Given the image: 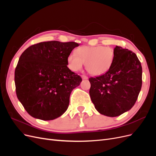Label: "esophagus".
Returning <instances> with one entry per match:
<instances>
[{
  "instance_id": "esophagus-1",
  "label": "esophagus",
  "mask_w": 156,
  "mask_h": 156,
  "mask_svg": "<svg viewBox=\"0 0 156 156\" xmlns=\"http://www.w3.org/2000/svg\"><path fill=\"white\" fill-rule=\"evenodd\" d=\"M81 77H82L83 79H88V77L86 76V75H82Z\"/></svg>"
}]
</instances>
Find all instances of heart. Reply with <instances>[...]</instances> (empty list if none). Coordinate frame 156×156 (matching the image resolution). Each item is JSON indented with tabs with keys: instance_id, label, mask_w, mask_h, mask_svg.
Masks as SVG:
<instances>
[{
	"instance_id": "heart-1",
	"label": "heart",
	"mask_w": 156,
	"mask_h": 156,
	"mask_svg": "<svg viewBox=\"0 0 156 156\" xmlns=\"http://www.w3.org/2000/svg\"><path fill=\"white\" fill-rule=\"evenodd\" d=\"M114 58V50L108 47L83 46L77 49L75 53L69 55L67 62L73 72L80 71L85 64L90 74L100 75L111 68Z\"/></svg>"
}]
</instances>
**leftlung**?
Listing matches in <instances>:
<instances>
[{
  "mask_svg": "<svg viewBox=\"0 0 156 156\" xmlns=\"http://www.w3.org/2000/svg\"><path fill=\"white\" fill-rule=\"evenodd\" d=\"M114 53L111 68L100 76L89 79V94L96 109L109 117L130 110L142 87V66L136 54L119 46Z\"/></svg>",
  "mask_w": 156,
  "mask_h": 156,
  "instance_id": "8db88e82",
  "label": "left lung"
}]
</instances>
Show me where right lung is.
Here are the masks:
<instances>
[{"label": "right lung", "mask_w": 156, "mask_h": 156, "mask_svg": "<svg viewBox=\"0 0 156 156\" xmlns=\"http://www.w3.org/2000/svg\"><path fill=\"white\" fill-rule=\"evenodd\" d=\"M79 45L73 41H45L22 53L15 70L16 90L31 116L51 120L66 111L71 92L82 81L67 66L68 55Z\"/></svg>", "instance_id": "add662e5"}]
</instances>
